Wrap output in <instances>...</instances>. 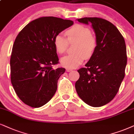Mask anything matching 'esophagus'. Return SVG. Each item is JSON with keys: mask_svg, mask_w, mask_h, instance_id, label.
Wrapping results in <instances>:
<instances>
[{"mask_svg": "<svg viewBox=\"0 0 134 134\" xmlns=\"http://www.w3.org/2000/svg\"><path fill=\"white\" fill-rule=\"evenodd\" d=\"M72 70V69H69V68L66 69V71H67V72H71Z\"/></svg>", "mask_w": 134, "mask_h": 134, "instance_id": "obj_1", "label": "esophagus"}]
</instances>
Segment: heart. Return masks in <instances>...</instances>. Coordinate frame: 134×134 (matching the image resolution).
Instances as JSON below:
<instances>
[{
  "label": "heart",
  "mask_w": 134,
  "mask_h": 134,
  "mask_svg": "<svg viewBox=\"0 0 134 134\" xmlns=\"http://www.w3.org/2000/svg\"><path fill=\"white\" fill-rule=\"evenodd\" d=\"M67 39L59 33L55 35L54 44L57 53L62 54L65 52L69 43L77 42L75 52L62 57L60 60L64 67L74 69L82 63L85 58L89 59L93 54L96 49L97 42L92 36L91 31L87 27L81 25H76L66 31Z\"/></svg>",
  "instance_id": "1"
}]
</instances>
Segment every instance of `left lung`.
Here are the masks:
<instances>
[{
    "instance_id": "8db88e82",
    "label": "left lung",
    "mask_w": 134,
    "mask_h": 134,
    "mask_svg": "<svg viewBox=\"0 0 134 134\" xmlns=\"http://www.w3.org/2000/svg\"><path fill=\"white\" fill-rule=\"evenodd\" d=\"M77 20L91 25L97 45L85 68L78 70L80 78L75 89L85 103L92 107H100L114 98L124 78L126 43L118 28L107 20L96 17Z\"/></svg>"
}]
</instances>
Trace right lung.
Segmentation results:
<instances>
[{"mask_svg":"<svg viewBox=\"0 0 134 134\" xmlns=\"http://www.w3.org/2000/svg\"><path fill=\"white\" fill-rule=\"evenodd\" d=\"M72 20L44 16L26 25L15 39L10 58L11 82L25 104L40 108L55 93L64 68H52L59 58L55 35L73 25Z\"/></svg>","mask_w":134,"mask_h":134,"instance_id":"obj_1","label":"right lung"}]
</instances>
